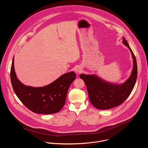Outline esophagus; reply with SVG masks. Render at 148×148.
I'll return each instance as SVG.
<instances>
[{"mask_svg": "<svg viewBox=\"0 0 148 148\" xmlns=\"http://www.w3.org/2000/svg\"><path fill=\"white\" fill-rule=\"evenodd\" d=\"M75 72L77 74H79V73H80L82 72V69L81 67L80 66H77L75 69Z\"/></svg>", "mask_w": 148, "mask_h": 148, "instance_id": "1", "label": "esophagus"}]
</instances>
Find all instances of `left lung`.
Segmentation results:
<instances>
[{
    "mask_svg": "<svg viewBox=\"0 0 148 148\" xmlns=\"http://www.w3.org/2000/svg\"><path fill=\"white\" fill-rule=\"evenodd\" d=\"M123 38V43L131 52L134 63L131 75L124 83L115 84L108 82L96 75H80V77L86 85L91 103L99 110H108L121 105L128 97L136 83L138 75L136 58L125 38Z\"/></svg>",
    "mask_w": 148,
    "mask_h": 148,
    "instance_id": "left-lung-1",
    "label": "left lung"
}]
</instances>
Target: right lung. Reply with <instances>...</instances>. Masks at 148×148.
<instances>
[{"label":"right lung","instance_id":"add662e5","mask_svg":"<svg viewBox=\"0 0 148 148\" xmlns=\"http://www.w3.org/2000/svg\"><path fill=\"white\" fill-rule=\"evenodd\" d=\"M75 78V73L70 72L43 87L25 86L17 77L13 59L10 79L14 92L21 103L35 113L51 114L60 111L65 103L68 88Z\"/></svg>","mask_w":148,"mask_h":148}]
</instances>
